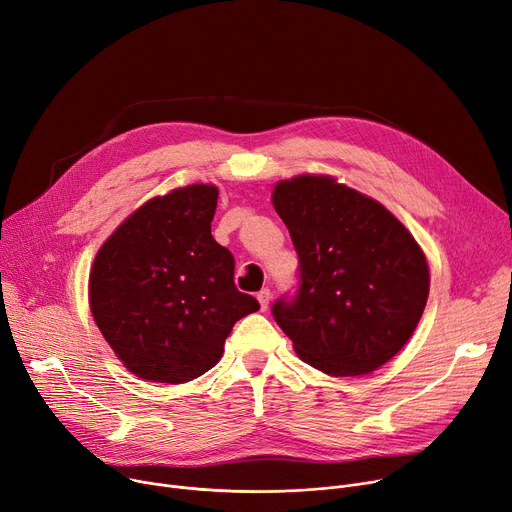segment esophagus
Masks as SVG:
<instances>
[{
    "label": "esophagus",
    "mask_w": 512,
    "mask_h": 512,
    "mask_svg": "<svg viewBox=\"0 0 512 512\" xmlns=\"http://www.w3.org/2000/svg\"><path fill=\"white\" fill-rule=\"evenodd\" d=\"M257 300H259V309L261 311H267L269 309V302H271V292L267 288H263L259 294H257Z\"/></svg>",
    "instance_id": "34e87169"
}]
</instances>
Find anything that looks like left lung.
Instances as JSON below:
<instances>
[{
	"instance_id": "8db88e82",
	"label": "left lung",
	"mask_w": 512,
	"mask_h": 512,
	"mask_svg": "<svg viewBox=\"0 0 512 512\" xmlns=\"http://www.w3.org/2000/svg\"><path fill=\"white\" fill-rule=\"evenodd\" d=\"M271 203L300 259V290L274 317L298 358L329 377H362L414 335L430 269L414 234L385 206L331 175L278 181Z\"/></svg>"
}]
</instances>
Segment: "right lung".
I'll return each mask as SVG.
<instances>
[{
    "instance_id": "obj_1",
    "label": "right lung",
    "mask_w": 512,
    "mask_h": 512,
    "mask_svg": "<svg viewBox=\"0 0 512 512\" xmlns=\"http://www.w3.org/2000/svg\"><path fill=\"white\" fill-rule=\"evenodd\" d=\"M218 187L156 195L98 249L88 278L96 327L144 381L181 385L224 354L234 323L259 302L234 286V259L212 236Z\"/></svg>"
}]
</instances>
